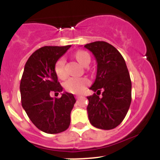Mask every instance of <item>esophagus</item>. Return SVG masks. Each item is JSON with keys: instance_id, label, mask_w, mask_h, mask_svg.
Returning a JSON list of instances; mask_svg holds the SVG:
<instances>
[{"instance_id": "obj_1", "label": "esophagus", "mask_w": 160, "mask_h": 160, "mask_svg": "<svg viewBox=\"0 0 160 160\" xmlns=\"http://www.w3.org/2000/svg\"><path fill=\"white\" fill-rule=\"evenodd\" d=\"M82 96H80V95H77V96H76V98H77V99H79V98H80Z\"/></svg>"}]
</instances>
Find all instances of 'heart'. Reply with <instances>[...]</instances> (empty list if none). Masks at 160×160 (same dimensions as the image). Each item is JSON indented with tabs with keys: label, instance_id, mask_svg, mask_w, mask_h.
I'll return each instance as SVG.
<instances>
[{
	"label": "heart",
	"instance_id": "obj_1",
	"mask_svg": "<svg viewBox=\"0 0 160 160\" xmlns=\"http://www.w3.org/2000/svg\"><path fill=\"white\" fill-rule=\"evenodd\" d=\"M72 57L82 67H87L90 62V55L87 52L83 51V50H79V51L74 52ZM64 67H65V62L62 58L58 59L55 64L54 72L56 77L60 80H66L67 77ZM89 80L85 77L71 78L64 83V88L70 93H74V94H80V93H83V90L86 89L87 87L89 86Z\"/></svg>",
	"mask_w": 160,
	"mask_h": 160
}]
</instances>
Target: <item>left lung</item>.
<instances>
[{
	"instance_id": "1",
	"label": "left lung",
	"mask_w": 160,
	"mask_h": 160,
	"mask_svg": "<svg viewBox=\"0 0 160 160\" xmlns=\"http://www.w3.org/2000/svg\"><path fill=\"white\" fill-rule=\"evenodd\" d=\"M84 47L98 62L96 80L90 88L97 94L88 97L90 122L100 129H113L124 120L132 101V82L126 63L118 49L106 42H93ZM101 90L102 98H99Z\"/></svg>"
}]
</instances>
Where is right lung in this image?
Here are the masks:
<instances>
[{"label": "right lung", "mask_w": 160, "mask_h": 160, "mask_svg": "<svg viewBox=\"0 0 160 160\" xmlns=\"http://www.w3.org/2000/svg\"><path fill=\"white\" fill-rule=\"evenodd\" d=\"M71 46H44L34 52L26 62L20 83L22 105L32 123L48 134L64 132L70 125V113L76 102L73 94H59L62 88L54 72L56 61Z\"/></svg>", "instance_id": "1"}]
</instances>
